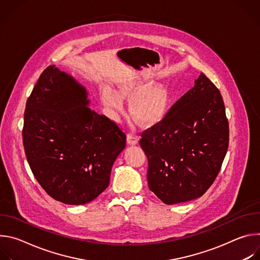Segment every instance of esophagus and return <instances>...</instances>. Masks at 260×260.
Masks as SVG:
<instances>
[{"mask_svg": "<svg viewBox=\"0 0 260 260\" xmlns=\"http://www.w3.org/2000/svg\"><path fill=\"white\" fill-rule=\"evenodd\" d=\"M126 142L128 145H137L139 142V138L134 134H128L126 137Z\"/></svg>", "mask_w": 260, "mask_h": 260, "instance_id": "obj_1", "label": "esophagus"}]
</instances>
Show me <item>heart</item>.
<instances>
[{
    "label": "heart",
    "mask_w": 260,
    "mask_h": 260,
    "mask_svg": "<svg viewBox=\"0 0 260 260\" xmlns=\"http://www.w3.org/2000/svg\"><path fill=\"white\" fill-rule=\"evenodd\" d=\"M128 98H131L128 102L131 117L143 125L160 121L167 114L171 102L169 88L162 83L144 87L142 83L126 81L119 84L117 91L108 86L101 89L102 102L114 112L121 109V99Z\"/></svg>",
    "instance_id": "b5f03b06"
}]
</instances>
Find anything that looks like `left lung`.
Returning <instances> with one entry per match:
<instances>
[{
  "mask_svg": "<svg viewBox=\"0 0 260 260\" xmlns=\"http://www.w3.org/2000/svg\"><path fill=\"white\" fill-rule=\"evenodd\" d=\"M141 137L149 189L167 205L201 198L215 181L229 148L220 91L201 73L194 86Z\"/></svg>",
  "mask_w": 260,
  "mask_h": 260,
  "instance_id": "1",
  "label": "left lung"
}]
</instances>
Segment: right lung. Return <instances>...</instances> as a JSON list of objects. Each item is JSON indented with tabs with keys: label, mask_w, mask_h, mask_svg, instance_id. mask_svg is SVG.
<instances>
[{
	"label": "right lung",
	"mask_w": 260,
	"mask_h": 260,
	"mask_svg": "<svg viewBox=\"0 0 260 260\" xmlns=\"http://www.w3.org/2000/svg\"><path fill=\"white\" fill-rule=\"evenodd\" d=\"M88 92L54 64L43 71L24 111L22 141L42 188L67 205H84L109 185L125 134L91 110Z\"/></svg>",
	"instance_id": "right-lung-1"
}]
</instances>
